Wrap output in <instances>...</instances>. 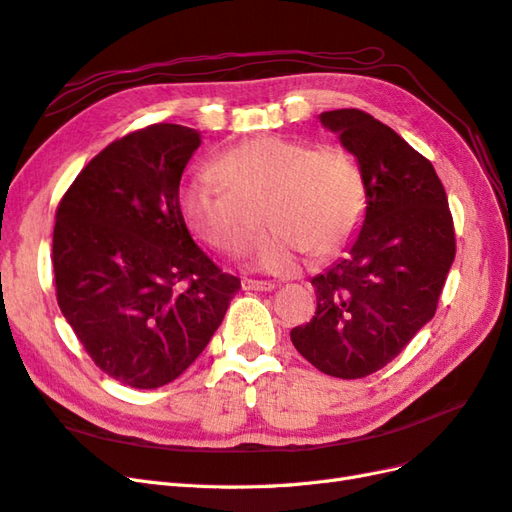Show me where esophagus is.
<instances>
[{
  "label": "esophagus",
  "instance_id": "obj_1",
  "mask_svg": "<svg viewBox=\"0 0 512 512\" xmlns=\"http://www.w3.org/2000/svg\"><path fill=\"white\" fill-rule=\"evenodd\" d=\"M276 285L272 280H255V278H244L242 289L244 291H272Z\"/></svg>",
  "mask_w": 512,
  "mask_h": 512
}]
</instances>
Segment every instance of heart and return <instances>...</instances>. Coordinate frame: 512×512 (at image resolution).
<instances>
[{
    "label": "heart",
    "instance_id": "1",
    "mask_svg": "<svg viewBox=\"0 0 512 512\" xmlns=\"http://www.w3.org/2000/svg\"><path fill=\"white\" fill-rule=\"evenodd\" d=\"M366 187L355 159L340 146L287 138H255L229 148L178 187V210L212 249L238 255L272 227L253 255V268L293 272L304 253L338 251L364 214Z\"/></svg>",
    "mask_w": 512,
    "mask_h": 512
}]
</instances>
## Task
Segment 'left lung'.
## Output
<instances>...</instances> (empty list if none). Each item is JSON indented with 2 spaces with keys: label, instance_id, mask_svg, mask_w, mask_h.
Instances as JSON below:
<instances>
[{
  "label": "left lung",
  "instance_id": "8db88e82",
  "mask_svg": "<svg viewBox=\"0 0 512 512\" xmlns=\"http://www.w3.org/2000/svg\"><path fill=\"white\" fill-rule=\"evenodd\" d=\"M361 170L364 221L344 257L310 280L317 312L291 329L312 366L364 378L402 353L432 321L455 259L453 217L434 166L368 112H321Z\"/></svg>",
  "mask_w": 512,
  "mask_h": 512
}]
</instances>
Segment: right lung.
<instances>
[{
    "label": "right lung",
    "instance_id": "1",
    "mask_svg": "<svg viewBox=\"0 0 512 512\" xmlns=\"http://www.w3.org/2000/svg\"><path fill=\"white\" fill-rule=\"evenodd\" d=\"M202 134L151 125L108 144L57 208V302L95 366L134 389L172 383L206 349L240 280L197 246L178 187Z\"/></svg>",
    "mask_w": 512,
    "mask_h": 512
}]
</instances>
